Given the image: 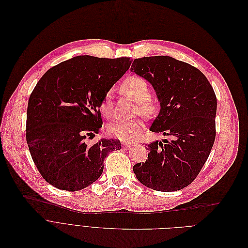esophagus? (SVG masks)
I'll list each match as a JSON object with an SVG mask.
<instances>
[{
	"label": "esophagus",
	"mask_w": 248,
	"mask_h": 248,
	"mask_svg": "<svg viewBox=\"0 0 248 248\" xmlns=\"http://www.w3.org/2000/svg\"><path fill=\"white\" fill-rule=\"evenodd\" d=\"M123 145H124V147H125V148H130V147L132 146V143H129V142H124V143H123Z\"/></svg>",
	"instance_id": "obj_1"
}]
</instances>
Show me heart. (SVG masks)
Here are the masks:
<instances>
[{"instance_id": "b5f03b06", "label": "heart", "mask_w": 248, "mask_h": 248, "mask_svg": "<svg viewBox=\"0 0 248 248\" xmlns=\"http://www.w3.org/2000/svg\"><path fill=\"white\" fill-rule=\"evenodd\" d=\"M121 90L137 103V113L149 117L155 112V103L149 98V87L144 78L138 76L129 77L122 82ZM112 107L111 95L107 93L102 104V111L106 115H110ZM143 127L144 125L142 121L134 119L130 121H116L109 126L108 130L110 135L117 139L122 141H133L140 136Z\"/></svg>"}]
</instances>
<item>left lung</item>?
Returning a JSON list of instances; mask_svg holds the SVG:
<instances>
[{
  "instance_id": "obj_1",
  "label": "left lung",
  "mask_w": 248,
  "mask_h": 248,
  "mask_svg": "<svg viewBox=\"0 0 248 248\" xmlns=\"http://www.w3.org/2000/svg\"><path fill=\"white\" fill-rule=\"evenodd\" d=\"M130 70L149 82L160 105L149 130L171 136L148 144L146 161L133 171L152 190L180 191L196 179L213 147L214 90L198 68L168 55L136 58Z\"/></svg>"
}]
</instances>
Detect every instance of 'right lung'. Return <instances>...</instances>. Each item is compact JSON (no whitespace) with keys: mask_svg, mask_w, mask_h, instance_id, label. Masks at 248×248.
I'll use <instances>...</instances> for the list:
<instances>
[{"mask_svg":"<svg viewBox=\"0 0 248 248\" xmlns=\"http://www.w3.org/2000/svg\"><path fill=\"white\" fill-rule=\"evenodd\" d=\"M129 57L78 55L42 76L28 102L26 139L42 178L60 190L76 192L95 183L108 153L119 140L86 143L102 127L99 108L116 81L130 67Z\"/></svg>","mask_w":248,"mask_h":248,"instance_id":"1","label":"right lung"}]
</instances>
